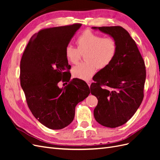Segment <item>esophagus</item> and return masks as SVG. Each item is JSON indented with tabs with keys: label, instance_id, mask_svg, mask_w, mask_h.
Wrapping results in <instances>:
<instances>
[{
	"label": "esophagus",
	"instance_id": "obj_1",
	"mask_svg": "<svg viewBox=\"0 0 160 160\" xmlns=\"http://www.w3.org/2000/svg\"><path fill=\"white\" fill-rule=\"evenodd\" d=\"M87 83H88V86H89V87H90V86H91V81H87Z\"/></svg>",
	"mask_w": 160,
	"mask_h": 160
}]
</instances>
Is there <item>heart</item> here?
I'll use <instances>...</instances> for the list:
<instances>
[{"label":"heart","instance_id":"obj_1","mask_svg":"<svg viewBox=\"0 0 160 160\" xmlns=\"http://www.w3.org/2000/svg\"><path fill=\"white\" fill-rule=\"evenodd\" d=\"M77 49L71 45L65 49L66 59L71 64H77L85 55V62H81L72 69L75 78L89 80L97 69H103L113 61L118 50V44L112 37H103L89 30L82 32L75 40Z\"/></svg>","mask_w":160,"mask_h":160}]
</instances>
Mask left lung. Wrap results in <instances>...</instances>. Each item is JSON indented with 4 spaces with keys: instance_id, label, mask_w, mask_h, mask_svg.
I'll use <instances>...</instances> for the list:
<instances>
[{
    "instance_id": "left-lung-1",
    "label": "left lung",
    "mask_w": 160,
    "mask_h": 160,
    "mask_svg": "<svg viewBox=\"0 0 160 160\" xmlns=\"http://www.w3.org/2000/svg\"><path fill=\"white\" fill-rule=\"evenodd\" d=\"M113 37L118 44L111 64L101 69L91 85V93L98 100L93 113L103 126L115 128L126 123L143 99L146 70L136 43L120 26L93 27Z\"/></svg>"
}]
</instances>
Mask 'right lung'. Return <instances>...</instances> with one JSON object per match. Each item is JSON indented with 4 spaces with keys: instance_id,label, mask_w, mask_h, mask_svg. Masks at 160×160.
<instances>
[{
    "instance_id": "obj_1",
    "label": "right lung",
    "mask_w": 160,
    "mask_h": 160,
    "mask_svg": "<svg viewBox=\"0 0 160 160\" xmlns=\"http://www.w3.org/2000/svg\"><path fill=\"white\" fill-rule=\"evenodd\" d=\"M81 24L44 28L28 42L20 64L21 85L35 118L47 128L61 129L74 119L77 103L90 93L89 86L71 79L65 49ZM60 81L68 85L61 89Z\"/></svg>"
}]
</instances>
